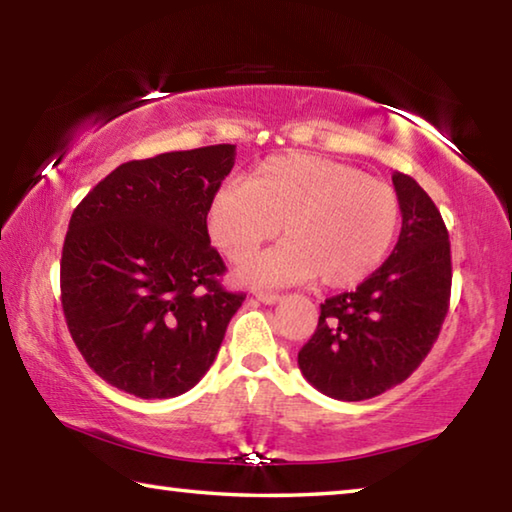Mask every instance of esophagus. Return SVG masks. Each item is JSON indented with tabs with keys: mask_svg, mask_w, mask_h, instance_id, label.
<instances>
[{
	"mask_svg": "<svg viewBox=\"0 0 512 512\" xmlns=\"http://www.w3.org/2000/svg\"><path fill=\"white\" fill-rule=\"evenodd\" d=\"M255 298L259 302H264V305H275V302H280V296H277V293H268V291H257Z\"/></svg>",
	"mask_w": 512,
	"mask_h": 512,
	"instance_id": "esophagus-1",
	"label": "esophagus"
}]
</instances>
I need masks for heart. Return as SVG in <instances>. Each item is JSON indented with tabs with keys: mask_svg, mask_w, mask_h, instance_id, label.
Wrapping results in <instances>:
<instances>
[{
	"mask_svg": "<svg viewBox=\"0 0 512 512\" xmlns=\"http://www.w3.org/2000/svg\"><path fill=\"white\" fill-rule=\"evenodd\" d=\"M214 246L244 262L273 239L282 244L241 266L250 284L287 287L314 280L350 287L384 264L402 228V205L391 185L350 164L316 155H273L244 185H223L205 212Z\"/></svg>",
	"mask_w": 512,
	"mask_h": 512,
	"instance_id": "b5f03b06",
	"label": "heart"
}]
</instances>
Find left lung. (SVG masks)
Instances as JSON below:
<instances>
[{"instance_id":"left-lung-1","label":"left lung","mask_w":512,"mask_h":512,"mask_svg":"<svg viewBox=\"0 0 512 512\" xmlns=\"http://www.w3.org/2000/svg\"><path fill=\"white\" fill-rule=\"evenodd\" d=\"M402 232L391 257L350 293L320 305L318 327L298 352L302 377L343 402L381 395L411 375L436 343L449 309V235L429 194L393 173Z\"/></svg>"}]
</instances>
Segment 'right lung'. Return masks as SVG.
<instances>
[{"label":"right lung","instance_id":"add662e5","mask_svg":"<svg viewBox=\"0 0 512 512\" xmlns=\"http://www.w3.org/2000/svg\"><path fill=\"white\" fill-rule=\"evenodd\" d=\"M235 144L133 160L76 207L60 259V300L76 348L119 391L187 393L216 359L244 293L219 284L205 212L235 167Z\"/></svg>","mask_w":512,"mask_h":512}]
</instances>
